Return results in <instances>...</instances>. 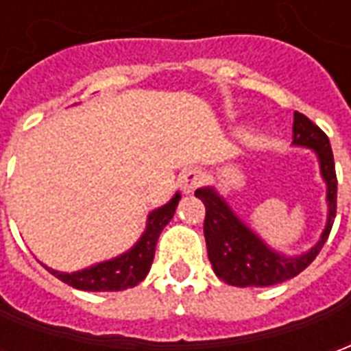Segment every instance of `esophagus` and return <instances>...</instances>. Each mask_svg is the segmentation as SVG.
Wrapping results in <instances>:
<instances>
[{
  "mask_svg": "<svg viewBox=\"0 0 351 351\" xmlns=\"http://www.w3.org/2000/svg\"><path fill=\"white\" fill-rule=\"evenodd\" d=\"M178 180H180V188L184 190V193H193L201 186V182L205 180V175H203V171L191 167L182 171V175H180Z\"/></svg>",
  "mask_w": 351,
  "mask_h": 351,
  "instance_id": "34e87169",
  "label": "esophagus"
}]
</instances>
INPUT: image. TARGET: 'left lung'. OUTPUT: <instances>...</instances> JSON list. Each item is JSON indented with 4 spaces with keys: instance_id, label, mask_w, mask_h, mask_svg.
I'll use <instances>...</instances> for the list:
<instances>
[{
    "instance_id": "8db88e82",
    "label": "left lung",
    "mask_w": 351,
    "mask_h": 351,
    "mask_svg": "<svg viewBox=\"0 0 351 351\" xmlns=\"http://www.w3.org/2000/svg\"><path fill=\"white\" fill-rule=\"evenodd\" d=\"M293 146L310 148L317 156L319 173L327 186V221L317 241L301 256H286L274 250L244 223L214 186L195 190L205 203V241L216 276L229 286L267 287L293 278L308 267L324 248L337 214V173L331 143L324 131L304 114H293Z\"/></svg>"
}]
</instances>
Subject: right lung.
I'll return each instance as SVG.
<instances>
[{
    "label": "right lung",
    "mask_w": 351,
    "mask_h": 351,
    "mask_svg": "<svg viewBox=\"0 0 351 351\" xmlns=\"http://www.w3.org/2000/svg\"><path fill=\"white\" fill-rule=\"evenodd\" d=\"M180 201V193L176 191L169 203L158 206L156 210L148 214L146 228L137 243L130 250L123 252L107 261L90 265L82 271L60 272L49 269L50 274H54L71 287L82 289V291H122L128 287H135L138 282L146 278L154 261L156 243L160 239L161 231L167 226L171 218L175 216L176 205Z\"/></svg>",
    "instance_id": "obj_1"
}]
</instances>
